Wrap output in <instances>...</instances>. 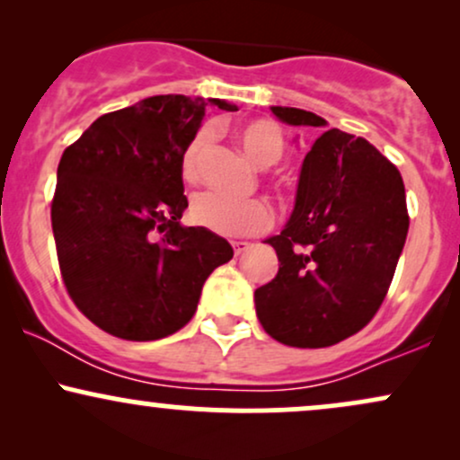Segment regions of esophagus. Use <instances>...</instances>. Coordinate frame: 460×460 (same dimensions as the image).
<instances>
[{
	"instance_id": "34e87169",
	"label": "esophagus",
	"mask_w": 460,
	"mask_h": 460,
	"mask_svg": "<svg viewBox=\"0 0 460 460\" xmlns=\"http://www.w3.org/2000/svg\"><path fill=\"white\" fill-rule=\"evenodd\" d=\"M231 246H234L235 255H242V252L248 251V246L251 244H248V242H231Z\"/></svg>"
}]
</instances>
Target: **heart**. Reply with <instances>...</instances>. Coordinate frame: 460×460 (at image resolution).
I'll use <instances>...</instances> for the list:
<instances>
[{"mask_svg": "<svg viewBox=\"0 0 460 460\" xmlns=\"http://www.w3.org/2000/svg\"><path fill=\"white\" fill-rule=\"evenodd\" d=\"M237 145L257 166L266 168L281 160L285 151L283 131L268 119L244 120L234 129ZM212 145V129L203 128L194 134L181 155V177L194 183L200 175V162ZM190 220L197 226L225 237L255 235L272 223V209L260 199L229 200L216 192H203L190 203Z\"/></svg>", "mask_w": 460, "mask_h": 460, "instance_id": "heart-1", "label": "heart"}]
</instances>
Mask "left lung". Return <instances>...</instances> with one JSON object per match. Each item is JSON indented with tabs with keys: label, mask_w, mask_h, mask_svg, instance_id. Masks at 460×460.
<instances>
[{
	"label": "left lung",
	"mask_w": 460,
	"mask_h": 460,
	"mask_svg": "<svg viewBox=\"0 0 460 460\" xmlns=\"http://www.w3.org/2000/svg\"><path fill=\"white\" fill-rule=\"evenodd\" d=\"M294 128L322 131L300 166L288 225L266 244L279 272L255 289L263 331L285 346L324 348L374 318L409 231L398 168L366 138L326 129L322 116L272 105Z\"/></svg>",
	"instance_id": "left-lung-1"
}]
</instances>
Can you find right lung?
<instances>
[{"label": "right lung", "mask_w": 460, "mask_h": 460, "mask_svg": "<svg viewBox=\"0 0 460 460\" xmlns=\"http://www.w3.org/2000/svg\"><path fill=\"white\" fill-rule=\"evenodd\" d=\"M208 105L160 94L99 116L66 146L51 203L68 296L93 324L129 341L172 335L192 320L203 283L234 257L225 237L183 226L181 155Z\"/></svg>", "instance_id": "right-lung-1"}]
</instances>
